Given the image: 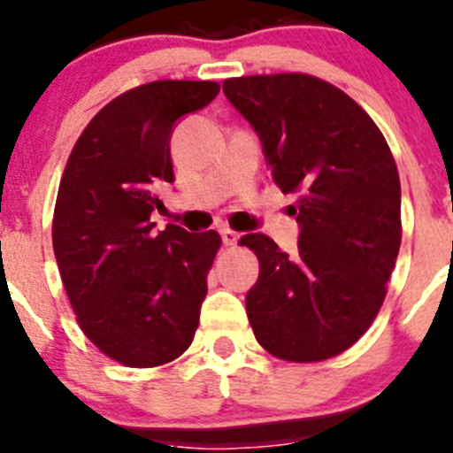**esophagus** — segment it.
Segmentation results:
<instances>
[{
  "label": "esophagus",
  "instance_id": "obj_1",
  "mask_svg": "<svg viewBox=\"0 0 453 453\" xmlns=\"http://www.w3.org/2000/svg\"><path fill=\"white\" fill-rule=\"evenodd\" d=\"M221 239H223V245H226V248H232V245H236V241H239V232L230 230V227H223Z\"/></svg>",
  "mask_w": 453,
  "mask_h": 453
}]
</instances>
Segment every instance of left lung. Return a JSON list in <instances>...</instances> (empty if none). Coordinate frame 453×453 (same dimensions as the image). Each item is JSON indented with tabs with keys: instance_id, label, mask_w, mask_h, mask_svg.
I'll return each mask as SVG.
<instances>
[{
	"instance_id": "left-lung-1",
	"label": "left lung",
	"mask_w": 453,
	"mask_h": 453,
	"mask_svg": "<svg viewBox=\"0 0 453 453\" xmlns=\"http://www.w3.org/2000/svg\"><path fill=\"white\" fill-rule=\"evenodd\" d=\"M227 100L263 142L272 180L300 223L298 254L241 236L260 265L245 307L258 344L285 362L344 353L377 318L401 248V184L372 118L311 74L227 79Z\"/></svg>"
}]
</instances>
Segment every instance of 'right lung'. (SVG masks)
I'll return each mask as SVG.
<instances>
[{
    "mask_svg": "<svg viewBox=\"0 0 453 453\" xmlns=\"http://www.w3.org/2000/svg\"><path fill=\"white\" fill-rule=\"evenodd\" d=\"M221 85L153 81L104 104L76 140L52 219V245L81 331L113 362L155 368L193 344L221 248L219 232L188 234L168 223L155 190L175 181L171 134Z\"/></svg>",
    "mask_w": 453,
    "mask_h": 453,
    "instance_id": "obj_1",
    "label": "right lung"
}]
</instances>
